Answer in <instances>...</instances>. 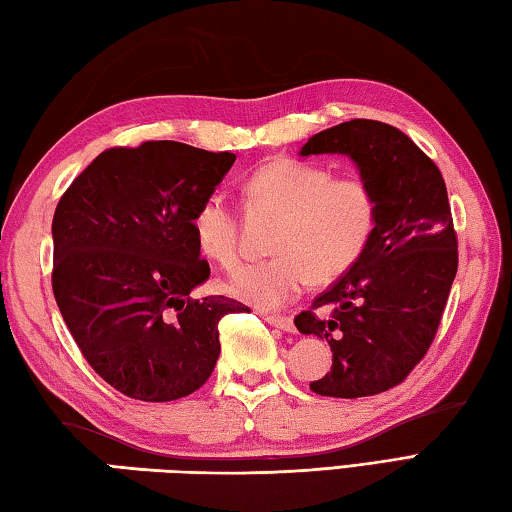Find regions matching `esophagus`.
I'll return each mask as SVG.
<instances>
[{
  "label": "esophagus",
  "instance_id": "1",
  "mask_svg": "<svg viewBox=\"0 0 512 512\" xmlns=\"http://www.w3.org/2000/svg\"><path fill=\"white\" fill-rule=\"evenodd\" d=\"M264 320L268 324H273L275 329H282V331H293L295 324L291 318H286V315H271V313H264Z\"/></svg>",
  "mask_w": 512,
  "mask_h": 512
}]
</instances>
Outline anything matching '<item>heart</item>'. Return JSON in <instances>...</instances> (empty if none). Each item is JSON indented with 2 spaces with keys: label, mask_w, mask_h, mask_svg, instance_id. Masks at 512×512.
Returning a JSON list of instances; mask_svg holds the SVG:
<instances>
[{
  "label": "heart",
  "mask_w": 512,
  "mask_h": 512,
  "mask_svg": "<svg viewBox=\"0 0 512 512\" xmlns=\"http://www.w3.org/2000/svg\"><path fill=\"white\" fill-rule=\"evenodd\" d=\"M248 192L280 212L277 255L248 264L230 277L228 293L259 309H277L311 280L327 284L358 262L376 226V197L360 176H333L329 167L275 159L250 174ZM192 232L201 253L224 268L241 259L237 217L219 192L194 210Z\"/></svg>",
  "instance_id": "obj_1"
}]
</instances>
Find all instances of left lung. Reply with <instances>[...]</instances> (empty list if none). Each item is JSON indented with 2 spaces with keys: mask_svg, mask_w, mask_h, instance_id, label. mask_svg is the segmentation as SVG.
Instances as JSON below:
<instances>
[{
  "mask_svg": "<svg viewBox=\"0 0 512 512\" xmlns=\"http://www.w3.org/2000/svg\"><path fill=\"white\" fill-rule=\"evenodd\" d=\"M342 154L376 197V226L365 253L295 318L304 336L333 351L331 371L313 380L320 396L360 398L403 383L439 329L457 275V235L445 181L401 129L356 118L311 136L300 156Z\"/></svg>",
  "mask_w": 512,
  "mask_h": 512,
  "instance_id": "8db88e82",
  "label": "left lung"
}]
</instances>
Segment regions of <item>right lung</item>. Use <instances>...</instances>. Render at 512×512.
Wrapping results in <instances>:
<instances>
[{
    "mask_svg": "<svg viewBox=\"0 0 512 512\" xmlns=\"http://www.w3.org/2000/svg\"><path fill=\"white\" fill-rule=\"evenodd\" d=\"M235 159L176 141L114 147L55 208V302L82 356L120 394L165 403L197 392L217 365L219 320L246 309L224 295L190 297L210 277L192 215Z\"/></svg>",
    "mask_w": 512,
    "mask_h": 512,
    "instance_id": "add662e5",
    "label": "right lung"
}]
</instances>
